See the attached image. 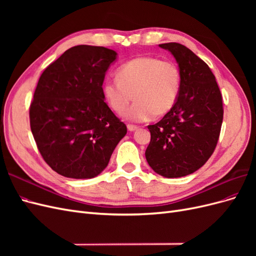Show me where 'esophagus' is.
I'll list each match as a JSON object with an SVG mask.
<instances>
[{"label": "esophagus", "instance_id": "esophagus-1", "mask_svg": "<svg viewBox=\"0 0 256 256\" xmlns=\"http://www.w3.org/2000/svg\"><path fill=\"white\" fill-rule=\"evenodd\" d=\"M127 128H128V130H129V131H134V130L138 129V126H136V125H131V124H128V125H127Z\"/></svg>", "mask_w": 256, "mask_h": 256}]
</instances>
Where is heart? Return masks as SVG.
Returning <instances> with one entry per match:
<instances>
[{
    "label": "heart",
    "instance_id": "1",
    "mask_svg": "<svg viewBox=\"0 0 256 256\" xmlns=\"http://www.w3.org/2000/svg\"><path fill=\"white\" fill-rule=\"evenodd\" d=\"M182 76L175 62L154 56H140L122 64L116 79L104 81L102 94L116 114L126 112L131 100L136 102L126 113L129 120H148L154 115L172 110L182 92Z\"/></svg>",
    "mask_w": 256,
    "mask_h": 256
}]
</instances>
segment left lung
<instances>
[{"label": "left lung", "instance_id": "1", "mask_svg": "<svg viewBox=\"0 0 256 256\" xmlns=\"http://www.w3.org/2000/svg\"><path fill=\"white\" fill-rule=\"evenodd\" d=\"M171 52L180 68L182 84L177 102L164 118L148 125L150 142L145 157L157 174L182 177L202 168L218 143L223 102L210 68L177 42L159 44Z\"/></svg>", "mask_w": 256, "mask_h": 256}]
</instances>
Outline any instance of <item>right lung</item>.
Returning a JSON list of instances; mask_svg holds the SVG:
<instances>
[{
	"mask_svg": "<svg viewBox=\"0 0 256 256\" xmlns=\"http://www.w3.org/2000/svg\"><path fill=\"white\" fill-rule=\"evenodd\" d=\"M115 58L111 49L76 46L38 80L30 106V130L46 164L62 176H97L127 134L102 94L106 72Z\"/></svg>",
	"mask_w": 256,
	"mask_h": 256,
	"instance_id": "obj_1",
	"label": "right lung"
}]
</instances>
